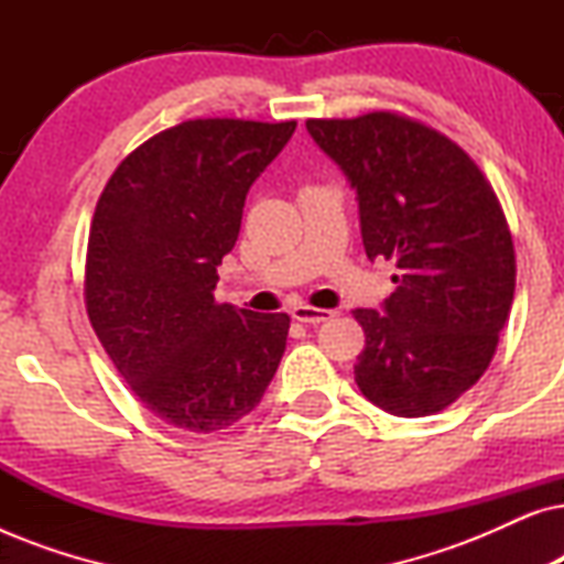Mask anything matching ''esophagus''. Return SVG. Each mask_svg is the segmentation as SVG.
<instances>
[{
	"instance_id": "1",
	"label": "esophagus",
	"mask_w": 564,
	"mask_h": 564,
	"mask_svg": "<svg viewBox=\"0 0 564 564\" xmlns=\"http://www.w3.org/2000/svg\"><path fill=\"white\" fill-rule=\"evenodd\" d=\"M292 318L295 321H300V323H323V321H328V318H334V311H326V307H313V305H295L292 307Z\"/></svg>"
}]
</instances>
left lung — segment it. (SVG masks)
<instances>
[{
    "instance_id": "obj_1",
    "label": "left lung",
    "mask_w": 564,
    "mask_h": 564,
    "mask_svg": "<svg viewBox=\"0 0 564 564\" xmlns=\"http://www.w3.org/2000/svg\"><path fill=\"white\" fill-rule=\"evenodd\" d=\"M305 126L357 189L367 257L398 267L382 313L354 311V380L392 415L444 411L488 369L511 313L516 253L496 189L462 145L408 115Z\"/></svg>"
}]
</instances>
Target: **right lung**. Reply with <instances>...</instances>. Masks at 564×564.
<instances>
[{"instance_id":"obj_1","label":"right lung","mask_w":564,"mask_h":564,"mask_svg":"<svg viewBox=\"0 0 564 564\" xmlns=\"http://www.w3.org/2000/svg\"><path fill=\"white\" fill-rule=\"evenodd\" d=\"M295 120L199 118L130 151L97 199L84 305L107 357L169 426H234L280 367L288 313L215 303L246 192L295 133Z\"/></svg>"}]
</instances>
